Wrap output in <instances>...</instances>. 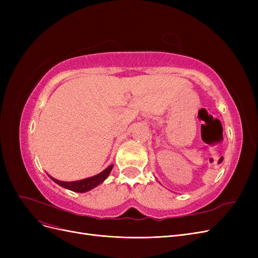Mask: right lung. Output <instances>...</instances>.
Masks as SVG:
<instances>
[{"label": "right lung", "mask_w": 258, "mask_h": 258, "mask_svg": "<svg viewBox=\"0 0 258 258\" xmlns=\"http://www.w3.org/2000/svg\"><path fill=\"white\" fill-rule=\"evenodd\" d=\"M113 167H114V165H111V166H108L105 170H103L102 172L95 175V176L87 177V178L81 179V181H75V182H62V181H58V179L51 177L50 175H48V176L52 179L54 183H57L61 187H63V188L70 189L72 191H76V192H85V191H88L92 188H95V187H97L98 185L102 183L104 179L108 175H110Z\"/></svg>", "instance_id": "add662e5"}]
</instances>
